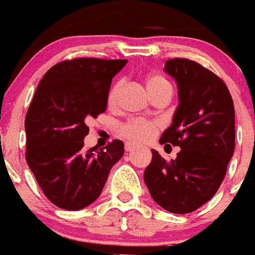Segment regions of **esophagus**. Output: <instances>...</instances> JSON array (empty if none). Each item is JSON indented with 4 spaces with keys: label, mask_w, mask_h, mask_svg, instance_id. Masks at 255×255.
<instances>
[{
    "label": "esophagus",
    "mask_w": 255,
    "mask_h": 255,
    "mask_svg": "<svg viewBox=\"0 0 255 255\" xmlns=\"http://www.w3.org/2000/svg\"><path fill=\"white\" fill-rule=\"evenodd\" d=\"M136 148H138V145L134 144V143H130L128 142L125 144V151L126 152H132V151H136Z\"/></svg>",
    "instance_id": "1"
}]
</instances>
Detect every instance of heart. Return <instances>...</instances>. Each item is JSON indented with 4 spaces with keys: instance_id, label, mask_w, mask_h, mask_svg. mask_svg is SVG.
<instances>
[{
    "instance_id": "heart-1",
    "label": "heart",
    "mask_w": 255,
    "mask_h": 255,
    "mask_svg": "<svg viewBox=\"0 0 255 255\" xmlns=\"http://www.w3.org/2000/svg\"><path fill=\"white\" fill-rule=\"evenodd\" d=\"M121 86H123V82L116 81L110 89V93H108V104L110 106H113L116 103ZM145 88H147L151 97L162 90H171L170 84L161 76H149L145 80ZM156 130H157L156 123L147 121V120L134 119L121 126V135L131 140V142L145 143L153 138Z\"/></svg>"
}]
</instances>
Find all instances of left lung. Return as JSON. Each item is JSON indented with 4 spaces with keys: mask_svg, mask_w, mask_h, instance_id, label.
<instances>
[{
    "mask_svg": "<svg viewBox=\"0 0 255 255\" xmlns=\"http://www.w3.org/2000/svg\"><path fill=\"white\" fill-rule=\"evenodd\" d=\"M178 86L173 123L160 143L180 147L167 162L152 149L144 183L156 204L174 214L195 212L218 191L235 151V108L218 76L188 59L166 60Z\"/></svg>",
    "mask_w": 255,
    "mask_h": 255,
    "instance_id": "left-lung-1",
    "label": "left lung"
}]
</instances>
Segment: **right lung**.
Here are the masks:
<instances>
[{
	"mask_svg": "<svg viewBox=\"0 0 255 255\" xmlns=\"http://www.w3.org/2000/svg\"><path fill=\"white\" fill-rule=\"evenodd\" d=\"M128 60L78 58L58 63L40 81L25 116V160L54 205L81 210L103 191L124 143L85 151L88 123L107 110L112 78Z\"/></svg>",
	"mask_w": 255,
	"mask_h": 255,
	"instance_id": "1",
	"label": "right lung"
}]
</instances>
